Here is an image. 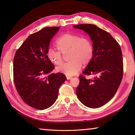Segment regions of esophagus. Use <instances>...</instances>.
<instances>
[{"label":"esophagus","mask_w":135,"mask_h":135,"mask_svg":"<svg viewBox=\"0 0 135 135\" xmlns=\"http://www.w3.org/2000/svg\"><path fill=\"white\" fill-rule=\"evenodd\" d=\"M66 77H67V79H68V80H70V79H72V76H68V75H66Z\"/></svg>","instance_id":"obj_1"}]
</instances>
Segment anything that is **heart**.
Masks as SVG:
<instances>
[{
	"instance_id": "obj_1",
	"label": "heart",
	"mask_w": 135,
	"mask_h": 135,
	"mask_svg": "<svg viewBox=\"0 0 135 135\" xmlns=\"http://www.w3.org/2000/svg\"><path fill=\"white\" fill-rule=\"evenodd\" d=\"M55 46L58 51L49 49L47 58L55 65L62 62V53L69 50V62L63 63L56 68L59 72L68 76L76 74L82 67V63L86 65L90 62L94 54V48L91 40L87 37H80L74 33H64L56 40Z\"/></svg>"
}]
</instances>
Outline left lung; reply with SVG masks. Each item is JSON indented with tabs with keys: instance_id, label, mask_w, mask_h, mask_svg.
Segmentation results:
<instances>
[{
	"instance_id": "1",
	"label": "left lung",
	"mask_w": 135,
	"mask_h": 135,
	"mask_svg": "<svg viewBox=\"0 0 135 135\" xmlns=\"http://www.w3.org/2000/svg\"><path fill=\"white\" fill-rule=\"evenodd\" d=\"M82 30L90 36L94 54L90 62L83 71L86 75H93L88 79L79 76L80 84L76 89L77 96L82 104L91 108H97L109 102L119 87L123 76L122 49L118 43L108 32L89 24L73 26Z\"/></svg>"
}]
</instances>
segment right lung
Instances as JSON below:
<instances>
[{
	"label": "right lung",
	"instance_id": "add662e5",
	"mask_svg": "<svg viewBox=\"0 0 135 135\" xmlns=\"http://www.w3.org/2000/svg\"><path fill=\"white\" fill-rule=\"evenodd\" d=\"M59 28L46 27L30 35L13 58L16 89L25 103L39 110L55 103L59 87L67 79L61 73L51 74L55 66L47 56L52 38Z\"/></svg>",
	"mask_w": 135,
	"mask_h": 135
}]
</instances>
